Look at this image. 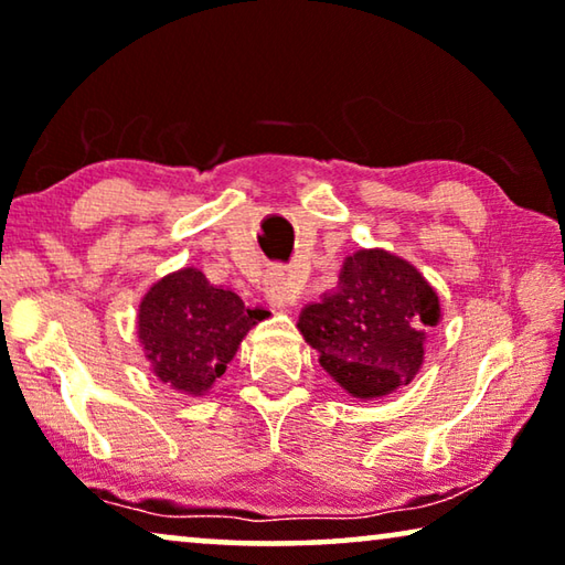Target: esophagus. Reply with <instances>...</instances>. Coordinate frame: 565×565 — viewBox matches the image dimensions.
Here are the masks:
<instances>
[{"label":"esophagus","instance_id":"obj_1","mask_svg":"<svg viewBox=\"0 0 565 565\" xmlns=\"http://www.w3.org/2000/svg\"><path fill=\"white\" fill-rule=\"evenodd\" d=\"M298 292H300V285L292 280V275L273 273L265 282V298L277 310L292 306L295 298H298Z\"/></svg>","mask_w":565,"mask_h":565}]
</instances>
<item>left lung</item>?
Listing matches in <instances>:
<instances>
[{"instance_id": "1", "label": "left lung", "mask_w": 565, "mask_h": 565, "mask_svg": "<svg viewBox=\"0 0 565 565\" xmlns=\"http://www.w3.org/2000/svg\"><path fill=\"white\" fill-rule=\"evenodd\" d=\"M439 323V298L414 265L384 249L345 257L338 285L300 312L298 328L320 366L355 398L406 386Z\"/></svg>"}]
</instances>
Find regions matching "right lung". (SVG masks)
Masks as SVG:
<instances>
[{
	"mask_svg": "<svg viewBox=\"0 0 565 565\" xmlns=\"http://www.w3.org/2000/svg\"><path fill=\"white\" fill-rule=\"evenodd\" d=\"M263 316L265 310H249L237 292L184 267L146 292L138 338L163 384L202 394L227 371L242 338Z\"/></svg>",
	"mask_w": 565,
	"mask_h": 565,
	"instance_id": "right-lung-1",
	"label": "right lung"
}]
</instances>
